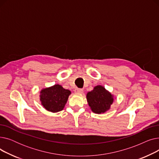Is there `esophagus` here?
<instances>
[{"instance_id":"1","label":"esophagus","mask_w":159,"mask_h":159,"mask_svg":"<svg viewBox=\"0 0 159 159\" xmlns=\"http://www.w3.org/2000/svg\"><path fill=\"white\" fill-rule=\"evenodd\" d=\"M74 92L75 93H83V89H82L76 88V89H74Z\"/></svg>"}]
</instances>
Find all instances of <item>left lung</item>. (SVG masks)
<instances>
[{"instance_id": "obj_1", "label": "left lung", "mask_w": 159, "mask_h": 159, "mask_svg": "<svg viewBox=\"0 0 159 159\" xmlns=\"http://www.w3.org/2000/svg\"><path fill=\"white\" fill-rule=\"evenodd\" d=\"M114 96L104 86L97 85L87 93L86 99L91 110L97 114L109 110L114 102Z\"/></svg>"}]
</instances>
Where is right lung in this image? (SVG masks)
Masks as SVG:
<instances>
[{"mask_svg":"<svg viewBox=\"0 0 159 159\" xmlns=\"http://www.w3.org/2000/svg\"><path fill=\"white\" fill-rule=\"evenodd\" d=\"M71 93L69 89H64L61 85L55 84L41 89L40 101L47 111L57 113L64 109Z\"/></svg>","mask_w":159,"mask_h":159,"instance_id":"obj_1","label":"right lung"}]
</instances>
